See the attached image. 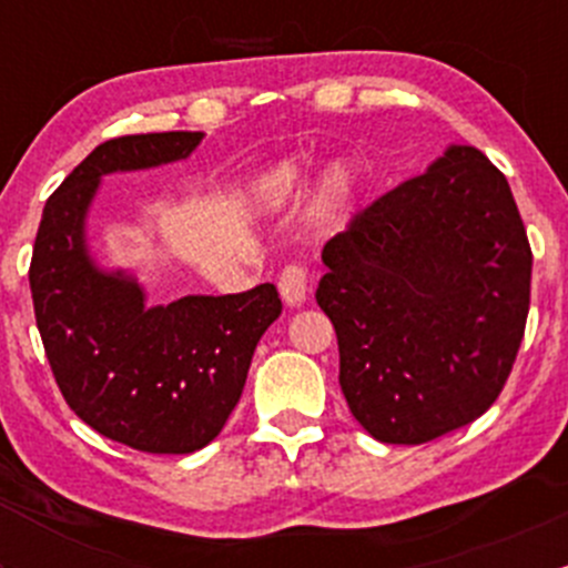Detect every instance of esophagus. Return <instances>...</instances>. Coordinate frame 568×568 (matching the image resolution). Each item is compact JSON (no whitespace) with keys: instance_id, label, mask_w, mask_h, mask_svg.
<instances>
[{"instance_id":"34e87169","label":"esophagus","mask_w":568,"mask_h":568,"mask_svg":"<svg viewBox=\"0 0 568 568\" xmlns=\"http://www.w3.org/2000/svg\"><path fill=\"white\" fill-rule=\"evenodd\" d=\"M311 272H307V266H300V263H294V266L283 268V274H280V296H283L285 307H302L305 305V300L311 296Z\"/></svg>"}]
</instances>
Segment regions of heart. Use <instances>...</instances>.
<instances>
[{
	"instance_id": "heart-1",
	"label": "heart",
	"mask_w": 568,
	"mask_h": 568,
	"mask_svg": "<svg viewBox=\"0 0 568 568\" xmlns=\"http://www.w3.org/2000/svg\"><path fill=\"white\" fill-rule=\"evenodd\" d=\"M305 181V170H302L300 164H280L277 170H272V173H266L255 183L257 209L266 211V214L288 209V205L296 203V197L302 194ZM352 170L337 168L335 175L329 178V186H326V209H341L348 200V194H352Z\"/></svg>"
}]
</instances>
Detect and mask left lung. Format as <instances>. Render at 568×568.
Segmentation results:
<instances>
[{"label":"left lung","instance_id":"left-lung-1","mask_svg":"<svg viewBox=\"0 0 568 568\" xmlns=\"http://www.w3.org/2000/svg\"><path fill=\"white\" fill-rule=\"evenodd\" d=\"M321 261L337 379L371 437L432 443L495 404L523 343L532 255L506 175L478 148H445Z\"/></svg>","mask_w":568,"mask_h":568}]
</instances>
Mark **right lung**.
<instances>
[{
    "label": "right lung",
    "instance_id": "add662e5",
    "mask_svg": "<svg viewBox=\"0 0 568 568\" xmlns=\"http://www.w3.org/2000/svg\"><path fill=\"white\" fill-rule=\"evenodd\" d=\"M203 136L164 131L99 145L49 197L32 250L38 329L62 398L90 428L145 454H194L222 432L257 341L283 313L272 283L148 305L134 274L90 252L88 214L104 175L183 162Z\"/></svg>",
    "mask_w": 568,
    "mask_h": 568
}]
</instances>
